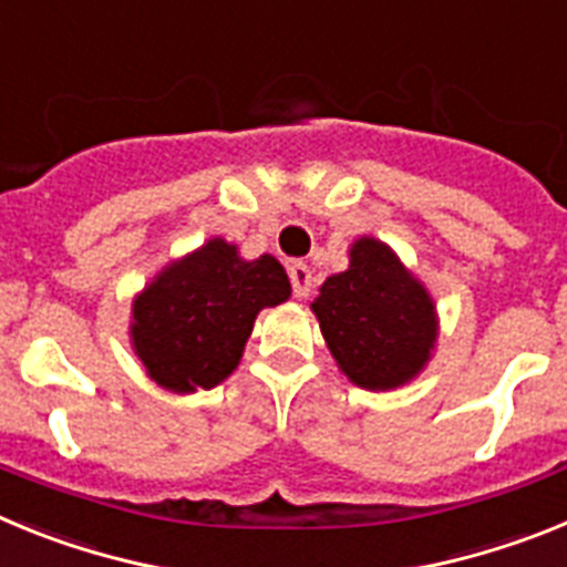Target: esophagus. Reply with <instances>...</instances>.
<instances>
[{"instance_id": "1", "label": "esophagus", "mask_w": 567, "mask_h": 567, "mask_svg": "<svg viewBox=\"0 0 567 567\" xmlns=\"http://www.w3.org/2000/svg\"><path fill=\"white\" fill-rule=\"evenodd\" d=\"M289 280H292V292L298 298H309V292H312V269L303 260H295L289 267Z\"/></svg>"}]
</instances>
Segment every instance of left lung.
I'll use <instances>...</instances> for the list:
<instances>
[{"label":"left lung","mask_w":567,"mask_h":567,"mask_svg":"<svg viewBox=\"0 0 567 567\" xmlns=\"http://www.w3.org/2000/svg\"><path fill=\"white\" fill-rule=\"evenodd\" d=\"M329 352L352 383L394 389L412 380L437 338L434 303L385 244L360 238L349 269L312 303Z\"/></svg>","instance_id":"1"}]
</instances>
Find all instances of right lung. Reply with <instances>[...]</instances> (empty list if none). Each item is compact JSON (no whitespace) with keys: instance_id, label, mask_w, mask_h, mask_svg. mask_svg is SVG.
I'll use <instances>...</instances> for the list:
<instances>
[{"instance_id":"1","label":"right lung","mask_w":567,"mask_h":567,"mask_svg":"<svg viewBox=\"0 0 567 567\" xmlns=\"http://www.w3.org/2000/svg\"><path fill=\"white\" fill-rule=\"evenodd\" d=\"M287 298L289 278L272 255L244 260L213 238L135 298V354L169 392L213 389L238 365L260 309Z\"/></svg>"}]
</instances>
